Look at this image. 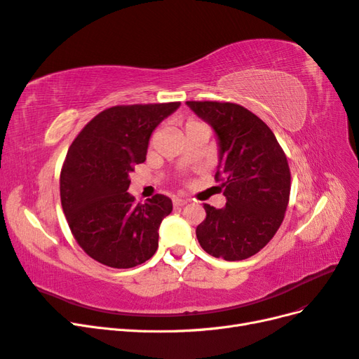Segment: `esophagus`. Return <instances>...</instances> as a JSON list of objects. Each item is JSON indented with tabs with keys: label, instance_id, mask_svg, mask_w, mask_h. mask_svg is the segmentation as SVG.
Returning <instances> with one entry per match:
<instances>
[{
	"label": "esophagus",
	"instance_id": "obj_1",
	"mask_svg": "<svg viewBox=\"0 0 359 359\" xmlns=\"http://www.w3.org/2000/svg\"><path fill=\"white\" fill-rule=\"evenodd\" d=\"M173 205L175 206H184V205H187L189 203V199H186V198H173Z\"/></svg>",
	"mask_w": 359,
	"mask_h": 359
}]
</instances>
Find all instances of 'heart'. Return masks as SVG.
<instances>
[{"mask_svg":"<svg viewBox=\"0 0 359 359\" xmlns=\"http://www.w3.org/2000/svg\"><path fill=\"white\" fill-rule=\"evenodd\" d=\"M193 124H201V123H198V121H189V123H187V126H193ZM187 126H186V127H187Z\"/></svg>","mask_w":359,"mask_h":359,"instance_id":"1","label":"heart"}]
</instances>
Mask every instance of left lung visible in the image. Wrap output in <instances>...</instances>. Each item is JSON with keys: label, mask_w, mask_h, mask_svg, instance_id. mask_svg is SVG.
Wrapping results in <instances>:
<instances>
[{"label": "left lung", "mask_w": 359, "mask_h": 359, "mask_svg": "<svg viewBox=\"0 0 359 359\" xmlns=\"http://www.w3.org/2000/svg\"><path fill=\"white\" fill-rule=\"evenodd\" d=\"M219 139V166L224 208L203 203L205 220L196 236L206 253L243 260L260 252L285 219L290 170L271 128L245 107L229 102H186Z\"/></svg>", "instance_id": "1"}]
</instances>
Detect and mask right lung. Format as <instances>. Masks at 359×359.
<instances>
[{"label":"right lung","instance_id":"obj_1","mask_svg":"<svg viewBox=\"0 0 359 359\" xmlns=\"http://www.w3.org/2000/svg\"><path fill=\"white\" fill-rule=\"evenodd\" d=\"M180 102L114 106L95 115L70 145L60 175V194L74 240L111 268H133L158 247V227L172 201L156 194L135 203L130 172L144 163L151 133Z\"/></svg>","mask_w":359,"mask_h":359}]
</instances>
